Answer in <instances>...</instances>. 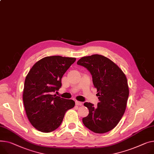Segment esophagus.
<instances>
[{"instance_id": "esophagus-1", "label": "esophagus", "mask_w": 154, "mask_h": 154, "mask_svg": "<svg viewBox=\"0 0 154 154\" xmlns=\"http://www.w3.org/2000/svg\"><path fill=\"white\" fill-rule=\"evenodd\" d=\"M75 105H78V106H81L82 105V103L80 101H75Z\"/></svg>"}]
</instances>
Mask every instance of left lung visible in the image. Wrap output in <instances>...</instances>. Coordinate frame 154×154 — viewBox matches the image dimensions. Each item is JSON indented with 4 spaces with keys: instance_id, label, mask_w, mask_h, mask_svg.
Segmentation results:
<instances>
[{
    "instance_id": "left-lung-1",
    "label": "left lung",
    "mask_w": 154,
    "mask_h": 154,
    "mask_svg": "<svg viewBox=\"0 0 154 154\" xmlns=\"http://www.w3.org/2000/svg\"><path fill=\"white\" fill-rule=\"evenodd\" d=\"M77 63L90 71L99 99L97 108L84 103L89 113L83 123L95 133L107 132L117 126L125 112L129 94L127 78L115 63L102 55L82 57Z\"/></svg>"
}]
</instances>
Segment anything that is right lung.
Instances as JSON below:
<instances>
[{"instance_id":"obj_1","label":"right lung","mask_w":154,"mask_h":154,"mask_svg":"<svg viewBox=\"0 0 154 154\" xmlns=\"http://www.w3.org/2000/svg\"><path fill=\"white\" fill-rule=\"evenodd\" d=\"M75 60L60 56L45 57L36 63L27 74L23 93L24 107L30 123L39 131L56 130L66 112L75 106L74 100L53 94L61 87V79Z\"/></svg>"}]
</instances>
